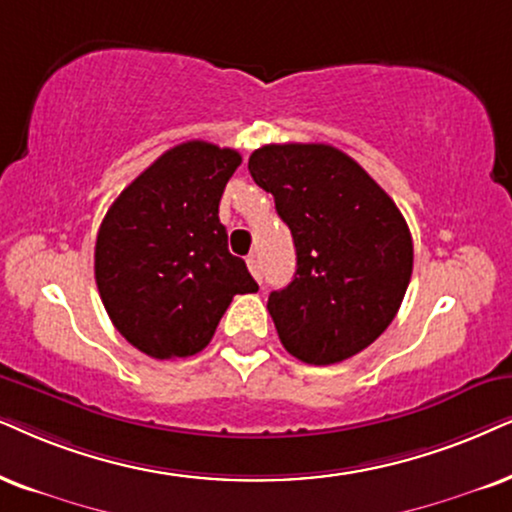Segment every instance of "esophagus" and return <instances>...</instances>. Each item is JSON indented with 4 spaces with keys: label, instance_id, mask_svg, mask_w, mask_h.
Wrapping results in <instances>:
<instances>
[{
    "label": "esophagus",
    "instance_id": "obj_1",
    "mask_svg": "<svg viewBox=\"0 0 512 512\" xmlns=\"http://www.w3.org/2000/svg\"><path fill=\"white\" fill-rule=\"evenodd\" d=\"M245 262H248V269H250V274L255 276L257 281L262 283V262H260V257H257V255H250L248 260H245Z\"/></svg>",
    "mask_w": 512,
    "mask_h": 512
}]
</instances>
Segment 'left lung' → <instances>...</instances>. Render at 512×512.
Returning a JSON list of instances; mask_svg holds the SVG:
<instances>
[{
  "label": "left lung",
  "mask_w": 512,
  "mask_h": 512,
  "mask_svg": "<svg viewBox=\"0 0 512 512\" xmlns=\"http://www.w3.org/2000/svg\"><path fill=\"white\" fill-rule=\"evenodd\" d=\"M257 186L293 234V281L267 309L295 359L331 366L366 349L397 316L413 241L394 200L328 144H269L250 155Z\"/></svg>",
  "instance_id": "obj_1"
}]
</instances>
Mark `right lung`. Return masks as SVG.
<instances>
[{
    "mask_svg": "<svg viewBox=\"0 0 512 512\" xmlns=\"http://www.w3.org/2000/svg\"><path fill=\"white\" fill-rule=\"evenodd\" d=\"M241 153L186 141L160 155L103 217L94 276L122 338L153 359L208 347L234 295L255 278L226 245L219 200Z\"/></svg>",
    "mask_w": 512,
    "mask_h": 512,
    "instance_id": "add662e5",
    "label": "right lung"
}]
</instances>
